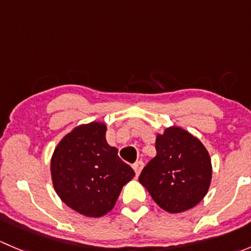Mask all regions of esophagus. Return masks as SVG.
Wrapping results in <instances>:
<instances>
[{
    "label": "esophagus",
    "instance_id": "1",
    "mask_svg": "<svg viewBox=\"0 0 251 251\" xmlns=\"http://www.w3.org/2000/svg\"><path fill=\"white\" fill-rule=\"evenodd\" d=\"M143 166H144V164H143V161H142V160L136 161V163L132 165L133 170H135V173H136V175H137V176L141 174V171H142V169H143Z\"/></svg>",
    "mask_w": 251,
    "mask_h": 251
}]
</instances>
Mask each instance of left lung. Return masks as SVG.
I'll return each instance as SVG.
<instances>
[{"mask_svg": "<svg viewBox=\"0 0 251 251\" xmlns=\"http://www.w3.org/2000/svg\"><path fill=\"white\" fill-rule=\"evenodd\" d=\"M156 155L144 166L138 181L161 209L186 211L206 196L212 176L211 159L204 144L177 126L159 133Z\"/></svg>", "mask_w": 251, "mask_h": 251, "instance_id": "obj_1", "label": "left lung"}]
</instances>
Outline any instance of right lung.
<instances>
[{"mask_svg":"<svg viewBox=\"0 0 251 251\" xmlns=\"http://www.w3.org/2000/svg\"><path fill=\"white\" fill-rule=\"evenodd\" d=\"M103 123L76 126L58 143L50 159L53 187L60 199L87 217L108 214L135 171L105 140Z\"/></svg>","mask_w":251,"mask_h":251,"instance_id":"1","label":"right lung"}]
</instances>
